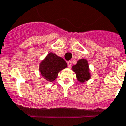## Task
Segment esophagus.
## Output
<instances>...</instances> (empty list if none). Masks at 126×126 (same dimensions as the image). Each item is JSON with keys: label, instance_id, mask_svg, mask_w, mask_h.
Segmentation results:
<instances>
[{"label": "esophagus", "instance_id": "esophagus-1", "mask_svg": "<svg viewBox=\"0 0 126 126\" xmlns=\"http://www.w3.org/2000/svg\"><path fill=\"white\" fill-rule=\"evenodd\" d=\"M71 61H69L68 62H67V65H68V67H71Z\"/></svg>", "mask_w": 126, "mask_h": 126}]
</instances>
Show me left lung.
I'll return each mask as SVG.
<instances>
[{"mask_svg": "<svg viewBox=\"0 0 126 126\" xmlns=\"http://www.w3.org/2000/svg\"><path fill=\"white\" fill-rule=\"evenodd\" d=\"M72 70L76 74L77 79L79 82L84 83L90 78L88 63L85 59L78 61L76 65L72 67Z\"/></svg>", "mask_w": 126, "mask_h": 126, "instance_id": "left-lung-1", "label": "left lung"}]
</instances>
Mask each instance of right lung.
I'll return each mask as SVG.
<instances>
[{"instance_id":"1","label":"right lung","mask_w":126,"mask_h":126,"mask_svg":"<svg viewBox=\"0 0 126 126\" xmlns=\"http://www.w3.org/2000/svg\"><path fill=\"white\" fill-rule=\"evenodd\" d=\"M67 63L63 58L50 52L46 58L42 61L39 67L41 76L47 81L53 82L62 69L67 67Z\"/></svg>"}]
</instances>
